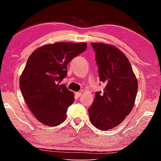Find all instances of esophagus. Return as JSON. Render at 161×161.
<instances>
[{
	"mask_svg": "<svg viewBox=\"0 0 161 161\" xmlns=\"http://www.w3.org/2000/svg\"><path fill=\"white\" fill-rule=\"evenodd\" d=\"M75 96L77 97H80L81 96V92H75Z\"/></svg>",
	"mask_w": 161,
	"mask_h": 161,
	"instance_id": "1",
	"label": "esophagus"
}]
</instances>
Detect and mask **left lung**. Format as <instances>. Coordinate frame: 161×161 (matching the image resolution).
<instances>
[{"instance_id": "obj_1", "label": "left lung", "mask_w": 161, "mask_h": 161, "mask_svg": "<svg viewBox=\"0 0 161 161\" xmlns=\"http://www.w3.org/2000/svg\"><path fill=\"white\" fill-rule=\"evenodd\" d=\"M91 45L96 54L100 81L106 84L103 92H97L89 108V119L102 130L122 123L134 106L138 81L129 59L119 49L105 43Z\"/></svg>"}]
</instances>
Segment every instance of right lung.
Listing matches in <instances>:
<instances>
[{"label": "right lung", "mask_w": 161, "mask_h": 161, "mask_svg": "<svg viewBox=\"0 0 161 161\" xmlns=\"http://www.w3.org/2000/svg\"><path fill=\"white\" fill-rule=\"evenodd\" d=\"M85 42H56L35 50L29 57L20 78V89L30 110L48 126L62 123L74 94L59 84L67 75L72 59L86 50Z\"/></svg>", "instance_id": "add662e5"}]
</instances>
